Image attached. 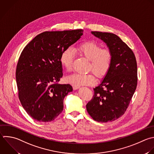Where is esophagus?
Listing matches in <instances>:
<instances>
[{
  "instance_id": "1",
  "label": "esophagus",
  "mask_w": 154,
  "mask_h": 154,
  "mask_svg": "<svg viewBox=\"0 0 154 154\" xmlns=\"http://www.w3.org/2000/svg\"><path fill=\"white\" fill-rule=\"evenodd\" d=\"M79 86H77V85H73V88L74 89V90H76V89H78V88H79Z\"/></svg>"
}]
</instances>
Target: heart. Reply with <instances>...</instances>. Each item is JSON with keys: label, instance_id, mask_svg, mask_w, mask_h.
Returning a JSON list of instances; mask_svg holds the SVG:
<instances>
[{"label": "heart", "instance_id": "heart-1", "mask_svg": "<svg viewBox=\"0 0 154 154\" xmlns=\"http://www.w3.org/2000/svg\"><path fill=\"white\" fill-rule=\"evenodd\" d=\"M75 51L79 55L89 60L88 70L93 71L97 76L102 78L109 71L112 61V54L108 48L101 47L93 42H88L79 45ZM74 51L72 48L64 50L61 55L60 62L67 71H71L73 67ZM66 81L72 85L80 86L93 85L96 78L93 72L87 74L74 73L66 78Z\"/></svg>", "mask_w": 154, "mask_h": 154}]
</instances>
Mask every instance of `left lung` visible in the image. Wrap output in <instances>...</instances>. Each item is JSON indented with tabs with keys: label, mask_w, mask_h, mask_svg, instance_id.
I'll return each instance as SVG.
<instances>
[{
	"label": "left lung",
	"mask_w": 154,
	"mask_h": 154,
	"mask_svg": "<svg viewBox=\"0 0 154 154\" xmlns=\"http://www.w3.org/2000/svg\"><path fill=\"white\" fill-rule=\"evenodd\" d=\"M103 40L112 54L111 66L102 82L93 88L86 105L90 116L99 122L114 121L127 109L137 85V66L132 51L117 35L91 31Z\"/></svg>",
	"instance_id": "obj_1"
}]
</instances>
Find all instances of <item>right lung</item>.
<instances>
[{"instance_id":"right-lung-1","label":"right lung","mask_w":154,"mask_h":154,"mask_svg":"<svg viewBox=\"0 0 154 154\" xmlns=\"http://www.w3.org/2000/svg\"><path fill=\"white\" fill-rule=\"evenodd\" d=\"M82 32V29L46 31L22 52L16 72L19 98L33 119L51 122L63 111L64 98L73 89L70 84L58 83L63 75L61 55Z\"/></svg>"}]
</instances>
